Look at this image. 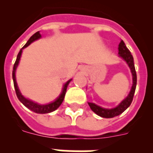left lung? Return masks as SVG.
I'll list each match as a JSON object with an SVG mask.
<instances>
[{
    "label": "left lung",
    "instance_id": "obj_1",
    "mask_svg": "<svg viewBox=\"0 0 153 153\" xmlns=\"http://www.w3.org/2000/svg\"><path fill=\"white\" fill-rule=\"evenodd\" d=\"M118 51L119 56L123 58L126 62L129 69H130L132 76V87H131L130 92L128 94V96L119 104L118 106L114 108L106 109V108L101 107V106H98V105L93 103V102H88L90 109L96 114L101 117H103V118H113V117H117L120 114L123 113L126 109L130 106L131 102H132V100H133V97H134L135 90H136L137 77H136V69H135L134 61H133V56L131 54L130 51L128 50V48L126 47L125 43H124L123 40H121L120 44H119Z\"/></svg>",
    "mask_w": 153,
    "mask_h": 153
}]
</instances>
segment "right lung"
Masks as SVG:
<instances>
[{"label": "right lung", "mask_w": 153, "mask_h": 153, "mask_svg": "<svg viewBox=\"0 0 153 153\" xmlns=\"http://www.w3.org/2000/svg\"><path fill=\"white\" fill-rule=\"evenodd\" d=\"M41 37V34L40 33V31H37L36 33H34L33 35L30 36V38L28 40V41L27 42V44L24 46L21 49L20 52L18 53V54H17V60H16L15 63H14V65H13V72H12V76H13V86H14V89H15L16 91V94H17V97L18 98V100L24 104V106H26L27 108H28L29 109H30L31 111L34 112L36 113H40V114H44V113H51V112L54 111L57 109L59 106L61 105V103L63 102V99H64L65 94H66V92H67V86H68L69 83L72 79H69L67 81V83H65V84L63 85V89H62V92L60 93L59 97L55 100L54 101H53V102H50V103L47 104H39L37 102H35L33 101L30 100L29 99L26 98V97H24V96L21 94V91L19 90V87L17 86V81H16V76H15V73H16V70H17V67H18L19 62H20V60H21V54H22L23 50L24 48H26L27 47L30 45L31 43H33V41L35 40H38Z\"/></svg>", "instance_id": "1"}]
</instances>
